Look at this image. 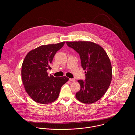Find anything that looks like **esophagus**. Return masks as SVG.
Instances as JSON below:
<instances>
[{
  "label": "esophagus",
  "instance_id": "obj_1",
  "mask_svg": "<svg viewBox=\"0 0 135 135\" xmlns=\"http://www.w3.org/2000/svg\"><path fill=\"white\" fill-rule=\"evenodd\" d=\"M69 81H71V82H75V79H69Z\"/></svg>",
  "mask_w": 135,
  "mask_h": 135
}]
</instances>
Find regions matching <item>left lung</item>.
I'll use <instances>...</instances> for the list:
<instances>
[{"instance_id":"left-lung-1","label":"left lung","mask_w":135,"mask_h":135,"mask_svg":"<svg viewBox=\"0 0 135 135\" xmlns=\"http://www.w3.org/2000/svg\"><path fill=\"white\" fill-rule=\"evenodd\" d=\"M66 43L80 54L82 67L86 70L85 80L78 81L81 89L76 98L85 104L95 103L105 94L111 82L112 69L109 57L101 46L91 42Z\"/></svg>"}]
</instances>
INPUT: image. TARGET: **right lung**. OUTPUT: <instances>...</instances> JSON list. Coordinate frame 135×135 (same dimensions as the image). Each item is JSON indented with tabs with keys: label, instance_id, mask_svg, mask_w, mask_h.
<instances>
[{
	"label": "right lung",
	"instance_id": "right-lung-1",
	"mask_svg": "<svg viewBox=\"0 0 135 135\" xmlns=\"http://www.w3.org/2000/svg\"><path fill=\"white\" fill-rule=\"evenodd\" d=\"M65 42L38 47L28 53L22 65L21 76L27 93L35 102L48 104L58 98L62 86L69 79L66 76L54 78L47 70L56 52Z\"/></svg>",
	"mask_w": 135,
	"mask_h": 135
}]
</instances>
